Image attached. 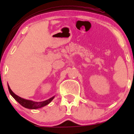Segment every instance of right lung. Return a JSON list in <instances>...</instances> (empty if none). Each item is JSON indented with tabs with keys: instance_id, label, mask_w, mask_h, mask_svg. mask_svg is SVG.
Instances as JSON below:
<instances>
[{
	"instance_id": "1",
	"label": "right lung",
	"mask_w": 134,
	"mask_h": 134,
	"mask_svg": "<svg viewBox=\"0 0 134 134\" xmlns=\"http://www.w3.org/2000/svg\"><path fill=\"white\" fill-rule=\"evenodd\" d=\"M8 90L9 91V93L11 94V95L15 98V100H17L21 106H23V107L26 108H28V109H37V108H40L43 107V106H46V105L48 104L52 100L54 99V97H52V98H49V99L47 100L43 101V102H34L32 100H26V99H24V98H21V97H19L17 96V94H15L13 91H12V90L9 87V85L8 84Z\"/></svg>"
}]
</instances>
